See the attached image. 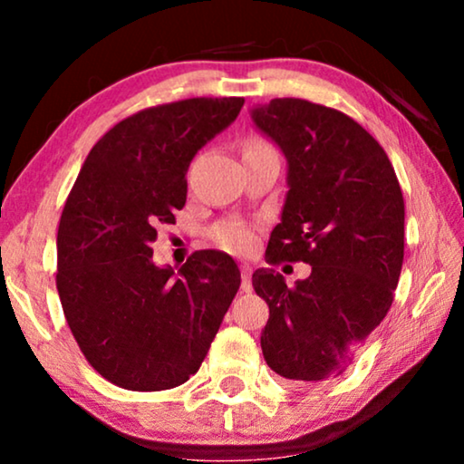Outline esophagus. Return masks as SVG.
Wrapping results in <instances>:
<instances>
[{
  "instance_id": "1",
  "label": "esophagus",
  "mask_w": 464,
  "mask_h": 464,
  "mask_svg": "<svg viewBox=\"0 0 464 464\" xmlns=\"http://www.w3.org/2000/svg\"><path fill=\"white\" fill-rule=\"evenodd\" d=\"M251 266L249 264H240V289H243V294H249L253 289L251 285Z\"/></svg>"
}]
</instances>
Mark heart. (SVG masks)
Segmentation results:
<instances>
[{
    "label": "heart",
    "mask_w": 464,
    "mask_h": 464,
    "mask_svg": "<svg viewBox=\"0 0 464 464\" xmlns=\"http://www.w3.org/2000/svg\"><path fill=\"white\" fill-rule=\"evenodd\" d=\"M266 150L272 148L266 141H262V139H246L243 145V156L257 154V151ZM213 238L221 249L237 253V256H246V253H251L257 245L256 230L245 224H219L213 230Z\"/></svg>",
    "instance_id": "obj_1"
}]
</instances>
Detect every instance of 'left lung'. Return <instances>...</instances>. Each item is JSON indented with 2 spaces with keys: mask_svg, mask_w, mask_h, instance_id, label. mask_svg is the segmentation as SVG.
Returning a JSON list of instances; mask_svg holds the SVG:
<instances>
[{
  "mask_svg": "<svg viewBox=\"0 0 464 464\" xmlns=\"http://www.w3.org/2000/svg\"><path fill=\"white\" fill-rule=\"evenodd\" d=\"M251 118L289 162L266 262L313 266L294 287L270 268L253 272L270 308L262 353L278 376L323 382L346 372L389 313L403 266L401 186L382 145L334 107L272 99Z\"/></svg>",
  "mask_w": 464,
  "mask_h": 464,
  "instance_id": "obj_1",
  "label": "left lung"
}]
</instances>
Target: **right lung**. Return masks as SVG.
<instances>
[{
	"label": "right lung",
	"mask_w": 464,
	"mask_h": 464,
	"mask_svg": "<svg viewBox=\"0 0 464 464\" xmlns=\"http://www.w3.org/2000/svg\"><path fill=\"white\" fill-rule=\"evenodd\" d=\"M243 97H194L124 118L94 143L63 208L56 289L80 351L126 391L175 389L198 372L240 287L221 251L158 268L151 240L175 224L188 167L234 122Z\"/></svg>",
	"instance_id": "1"
}]
</instances>
